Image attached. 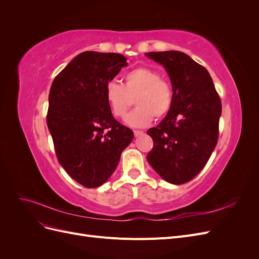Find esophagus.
Segmentation results:
<instances>
[{
    "mask_svg": "<svg viewBox=\"0 0 259 259\" xmlns=\"http://www.w3.org/2000/svg\"><path fill=\"white\" fill-rule=\"evenodd\" d=\"M143 134H144L143 131H134V135H135L136 137H138V136H140V135H143Z\"/></svg>",
    "mask_w": 259,
    "mask_h": 259,
    "instance_id": "esophagus-1",
    "label": "esophagus"
}]
</instances>
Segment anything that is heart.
I'll return each mask as SVG.
<instances>
[{"label": "heart", "instance_id": "1", "mask_svg": "<svg viewBox=\"0 0 259 259\" xmlns=\"http://www.w3.org/2000/svg\"><path fill=\"white\" fill-rule=\"evenodd\" d=\"M105 98L110 112L117 119L126 115L132 99L137 107L130 113L125 123L132 127H145L155 119L165 116L173 104V89L161 79L159 72L148 68L132 70L124 83L110 81L106 84Z\"/></svg>", "mask_w": 259, "mask_h": 259}]
</instances>
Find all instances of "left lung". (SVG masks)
Returning a JSON list of instances; mask_svg holds the SVG:
<instances>
[{"instance_id": "8db88e82", "label": "left lung", "mask_w": 259, "mask_h": 259, "mask_svg": "<svg viewBox=\"0 0 259 259\" xmlns=\"http://www.w3.org/2000/svg\"><path fill=\"white\" fill-rule=\"evenodd\" d=\"M165 68L173 104L158 126L147 131L153 140L147 160L165 182L182 185L205 166L218 140L222 103L207 70L177 51L145 54Z\"/></svg>"}]
</instances>
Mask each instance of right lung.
Returning a JSON list of instances; mask_svg holds the SVG:
<instances>
[{"label":"right lung","mask_w":259,"mask_h":259,"mask_svg":"<svg viewBox=\"0 0 259 259\" xmlns=\"http://www.w3.org/2000/svg\"><path fill=\"white\" fill-rule=\"evenodd\" d=\"M126 66L121 54L83 52L51 86L46 121L58 162L86 188L110 178L134 138L114 119L105 98L106 84Z\"/></svg>","instance_id":"1"}]
</instances>
